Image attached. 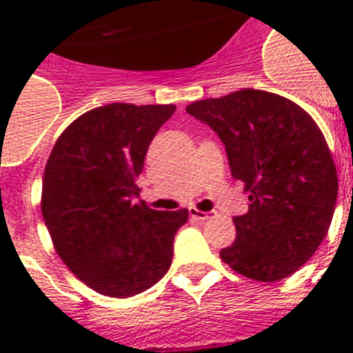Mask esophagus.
<instances>
[{
  "label": "esophagus",
  "mask_w": 353,
  "mask_h": 353,
  "mask_svg": "<svg viewBox=\"0 0 353 353\" xmlns=\"http://www.w3.org/2000/svg\"><path fill=\"white\" fill-rule=\"evenodd\" d=\"M190 216L199 221H205V220H209V218H212V216H214V212H203V210L190 209Z\"/></svg>",
  "instance_id": "obj_1"
}]
</instances>
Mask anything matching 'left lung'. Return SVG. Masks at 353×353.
Returning <instances> with one entry per match:
<instances>
[{"instance_id":"8db88e82","label":"left lung","mask_w":353,"mask_h":353,"mask_svg":"<svg viewBox=\"0 0 353 353\" xmlns=\"http://www.w3.org/2000/svg\"><path fill=\"white\" fill-rule=\"evenodd\" d=\"M225 144L234 179L249 194L236 216V238L220 258L258 282L293 274L328 234L337 201V170L312 115L290 99L241 90L188 104Z\"/></svg>"}]
</instances>
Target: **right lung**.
<instances>
[{"label": "right lung", "instance_id": "add662e5", "mask_svg": "<svg viewBox=\"0 0 353 353\" xmlns=\"http://www.w3.org/2000/svg\"><path fill=\"white\" fill-rule=\"evenodd\" d=\"M174 112V104L95 108L63 130L47 159L41 214L52 245L101 295L143 293L170 269L188 210L161 212L135 198L150 143Z\"/></svg>", "mask_w": 353, "mask_h": 353}]
</instances>
